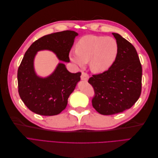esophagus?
Wrapping results in <instances>:
<instances>
[{
	"instance_id": "34e87169",
	"label": "esophagus",
	"mask_w": 158,
	"mask_h": 158,
	"mask_svg": "<svg viewBox=\"0 0 158 158\" xmlns=\"http://www.w3.org/2000/svg\"><path fill=\"white\" fill-rule=\"evenodd\" d=\"M89 78V75L85 73H82V75H81V80H84V81H87Z\"/></svg>"
}]
</instances>
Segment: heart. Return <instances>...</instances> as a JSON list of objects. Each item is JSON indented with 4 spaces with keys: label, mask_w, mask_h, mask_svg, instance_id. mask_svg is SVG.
Here are the masks:
<instances>
[{
    "label": "heart",
    "mask_w": 158,
    "mask_h": 158,
    "mask_svg": "<svg viewBox=\"0 0 158 158\" xmlns=\"http://www.w3.org/2000/svg\"><path fill=\"white\" fill-rule=\"evenodd\" d=\"M118 51V44L113 37L88 35L80 38L76 50L70 52L69 57L80 67H84L89 61L91 70L95 73H102L113 65Z\"/></svg>",
    "instance_id": "1"
}]
</instances>
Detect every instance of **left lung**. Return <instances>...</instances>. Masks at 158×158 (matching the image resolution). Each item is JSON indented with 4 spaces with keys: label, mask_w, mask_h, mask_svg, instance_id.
I'll return each instance as SVG.
<instances>
[{
    "label": "left lung",
    "mask_w": 158,
    "mask_h": 158,
    "mask_svg": "<svg viewBox=\"0 0 158 158\" xmlns=\"http://www.w3.org/2000/svg\"><path fill=\"white\" fill-rule=\"evenodd\" d=\"M112 34L118 46L115 61L107 70L88 80L95 92L92 106L104 115L130 109L139 99L142 90V69L136 49L121 35Z\"/></svg>",
    "instance_id": "obj_1"
}]
</instances>
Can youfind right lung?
<instances>
[{"label":"right lung","mask_w":158,"mask_h":158,"mask_svg":"<svg viewBox=\"0 0 158 158\" xmlns=\"http://www.w3.org/2000/svg\"><path fill=\"white\" fill-rule=\"evenodd\" d=\"M78 35L70 30L51 33L33 42L26 52L18 70V93L32 112L56 115L67 106L70 95L80 80L81 73H71L64 64L59 63L50 76L41 78L35 73L33 61L38 51L49 50L60 60L69 63V52Z\"/></svg>","instance_id":"add662e5"}]
</instances>
